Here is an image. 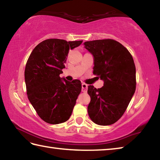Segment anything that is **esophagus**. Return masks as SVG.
I'll return each instance as SVG.
<instances>
[{
  "label": "esophagus",
  "mask_w": 160,
  "mask_h": 160,
  "mask_svg": "<svg viewBox=\"0 0 160 160\" xmlns=\"http://www.w3.org/2000/svg\"><path fill=\"white\" fill-rule=\"evenodd\" d=\"M88 91V85L85 83L82 84V92H87Z\"/></svg>",
  "instance_id": "obj_1"
}]
</instances>
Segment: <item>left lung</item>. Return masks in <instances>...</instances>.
Listing matches in <instances>:
<instances>
[{
    "label": "left lung",
    "mask_w": 160,
    "mask_h": 160,
    "mask_svg": "<svg viewBox=\"0 0 160 160\" xmlns=\"http://www.w3.org/2000/svg\"><path fill=\"white\" fill-rule=\"evenodd\" d=\"M84 46L93 56V73L104 81L101 88L88 86L89 116L98 125H112L123 116L135 93L133 58L126 48L113 39L85 42Z\"/></svg>",
    "instance_id": "8db88e82"
}]
</instances>
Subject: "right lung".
<instances>
[{"label": "right lung", "mask_w": 160, "mask_h": 160, "mask_svg": "<svg viewBox=\"0 0 160 160\" xmlns=\"http://www.w3.org/2000/svg\"><path fill=\"white\" fill-rule=\"evenodd\" d=\"M82 42L44 40L34 48L27 62L25 80L28 99L39 117L48 123H63L71 116L81 92V82H70L60 74L69 49Z\"/></svg>", "instance_id": "1"}]
</instances>
